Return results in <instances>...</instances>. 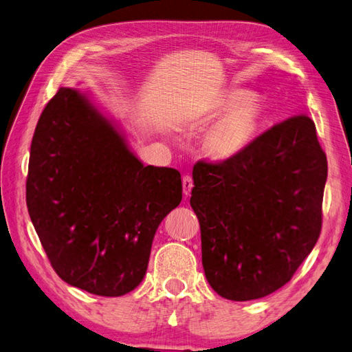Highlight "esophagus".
<instances>
[{"label": "esophagus", "instance_id": "1", "mask_svg": "<svg viewBox=\"0 0 352 352\" xmlns=\"http://www.w3.org/2000/svg\"><path fill=\"white\" fill-rule=\"evenodd\" d=\"M182 186H184V194L185 195H189L190 190H192L194 188V182H192V177L190 176H184V180H182Z\"/></svg>", "mask_w": 352, "mask_h": 352}]
</instances>
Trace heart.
Returning a JSON list of instances; mask_svg holds the SVG:
<instances>
[{
    "label": "heart",
    "mask_w": 352,
    "mask_h": 352,
    "mask_svg": "<svg viewBox=\"0 0 352 352\" xmlns=\"http://www.w3.org/2000/svg\"><path fill=\"white\" fill-rule=\"evenodd\" d=\"M219 120L206 140L208 154L216 160H228L241 154L257 136L264 117L263 105L245 89L221 92L212 101L210 119Z\"/></svg>",
    "instance_id": "1"
}]
</instances>
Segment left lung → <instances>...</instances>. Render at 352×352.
Returning <instances> with one entry per match:
<instances>
[{"instance_id":"8db88e82","label":"left lung","mask_w":352,"mask_h":352,"mask_svg":"<svg viewBox=\"0 0 352 352\" xmlns=\"http://www.w3.org/2000/svg\"><path fill=\"white\" fill-rule=\"evenodd\" d=\"M190 207L210 286L250 301L292 279L320 236L327 160L316 124L289 117L225 162L194 166Z\"/></svg>"}]
</instances>
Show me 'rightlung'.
Listing matches in <instances>:
<instances>
[{"label":"right lung","instance_id":"obj_1","mask_svg":"<svg viewBox=\"0 0 352 352\" xmlns=\"http://www.w3.org/2000/svg\"><path fill=\"white\" fill-rule=\"evenodd\" d=\"M180 201L177 170L144 166L83 94L60 88L45 105L30 145L26 204L63 280L101 296L133 291L158 225Z\"/></svg>","mask_w":352,"mask_h":352}]
</instances>
